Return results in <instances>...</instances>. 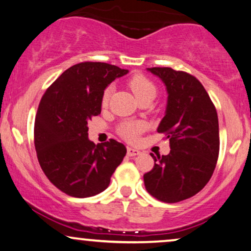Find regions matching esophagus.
<instances>
[{"label": "esophagus", "mask_w": 251, "mask_h": 251, "mask_svg": "<svg viewBox=\"0 0 251 251\" xmlns=\"http://www.w3.org/2000/svg\"><path fill=\"white\" fill-rule=\"evenodd\" d=\"M141 153L140 150L137 149H134V148H127V154H128L129 157H134V156H139Z\"/></svg>", "instance_id": "1"}]
</instances>
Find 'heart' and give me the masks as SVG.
<instances>
[{"label": "heart", "instance_id": "heart-1", "mask_svg": "<svg viewBox=\"0 0 251 251\" xmlns=\"http://www.w3.org/2000/svg\"><path fill=\"white\" fill-rule=\"evenodd\" d=\"M128 85L139 101L146 98H154L157 94V87L153 82H151L148 77L141 75V74L134 75L129 79ZM109 98H110V89H107L104 91L103 95H102V105L103 107L108 104ZM144 127L146 126L141 122H125L119 125L118 133L125 140L129 141V142H134V141L139 139L140 134L143 132Z\"/></svg>", "mask_w": 251, "mask_h": 251}]
</instances>
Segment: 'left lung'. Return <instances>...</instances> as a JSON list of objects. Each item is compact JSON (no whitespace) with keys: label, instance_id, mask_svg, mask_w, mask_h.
<instances>
[{"label":"left lung","instance_id":"obj_1","mask_svg":"<svg viewBox=\"0 0 251 251\" xmlns=\"http://www.w3.org/2000/svg\"><path fill=\"white\" fill-rule=\"evenodd\" d=\"M159 77L167 91V105L158 133H166L171 152L151 157L154 166L144 174L151 196L178 202L197 195L209 181L220 152L218 117L215 105L195 76L168 67L147 68Z\"/></svg>","mask_w":251,"mask_h":251}]
</instances>
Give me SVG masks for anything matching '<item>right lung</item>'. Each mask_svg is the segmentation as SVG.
I'll use <instances>...</instances> for the list:
<instances>
[{
  "mask_svg": "<svg viewBox=\"0 0 251 251\" xmlns=\"http://www.w3.org/2000/svg\"><path fill=\"white\" fill-rule=\"evenodd\" d=\"M127 73L104 62L77 63L42 98L34 127L37 159L52 184L67 195L87 198L104 191L124 159L123 143L90 141L87 123L101 114L107 86Z\"/></svg>",
  "mask_w": 251,
  "mask_h": 251,
  "instance_id": "add662e5",
  "label": "right lung"
}]
</instances>
